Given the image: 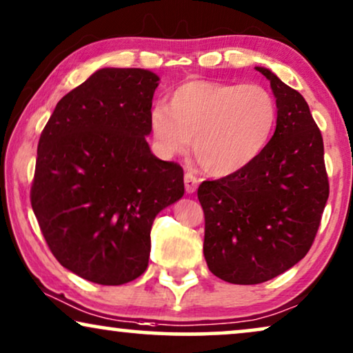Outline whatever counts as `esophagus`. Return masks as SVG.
Here are the masks:
<instances>
[{
  "instance_id": "1",
  "label": "esophagus",
  "mask_w": 353,
  "mask_h": 353,
  "mask_svg": "<svg viewBox=\"0 0 353 353\" xmlns=\"http://www.w3.org/2000/svg\"><path fill=\"white\" fill-rule=\"evenodd\" d=\"M184 184H185L187 194H194V192L196 190V187H199V179H196V176L194 172H185Z\"/></svg>"
}]
</instances>
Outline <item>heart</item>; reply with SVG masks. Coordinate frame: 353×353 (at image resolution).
Returning a JSON list of instances; mask_svg holds the SVG:
<instances>
[{
    "label": "heart",
    "instance_id": "obj_1",
    "mask_svg": "<svg viewBox=\"0 0 353 353\" xmlns=\"http://www.w3.org/2000/svg\"><path fill=\"white\" fill-rule=\"evenodd\" d=\"M278 119V106L256 83L189 81L176 87L169 106L157 103L150 129L164 157L184 154L194 141L196 163L228 176L260 157Z\"/></svg>",
    "mask_w": 353,
    "mask_h": 353
}]
</instances>
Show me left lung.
I'll return each mask as SVG.
<instances>
[{
  "mask_svg": "<svg viewBox=\"0 0 353 353\" xmlns=\"http://www.w3.org/2000/svg\"><path fill=\"white\" fill-rule=\"evenodd\" d=\"M278 106L276 130L255 161L199 187L210 271L231 284H260L307 255L330 196L324 145L305 98L256 68Z\"/></svg>",
  "mask_w": 353,
  "mask_h": 353,
  "instance_id": "obj_1",
  "label": "left lung"
}]
</instances>
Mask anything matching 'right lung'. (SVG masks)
I'll list each match as a JSON object with an SVG mask.
<instances>
[{
  "label": "right lung",
  "mask_w": 353,
  "mask_h": 353,
  "mask_svg": "<svg viewBox=\"0 0 353 353\" xmlns=\"http://www.w3.org/2000/svg\"><path fill=\"white\" fill-rule=\"evenodd\" d=\"M158 81L145 69L97 70L41 130L32 210L56 260L92 283L143 274L154 216L184 195V169L145 140Z\"/></svg>",
  "instance_id": "obj_1"
}]
</instances>
